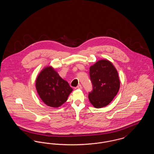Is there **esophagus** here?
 I'll return each mask as SVG.
<instances>
[{
  "label": "esophagus",
  "mask_w": 154,
  "mask_h": 154,
  "mask_svg": "<svg viewBox=\"0 0 154 154\" xmlns=\"http://www.w3.org/2000/svg\"><path fill=\"white\" fill-rule=\"evenodd\" d=\"M77 89H82V86H81V85H80V84L78 85H77Z\"/></svg>",
  "instance_id": "obj_1"
}]
</instances>
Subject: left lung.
Returning a JSON list of instances; mask_svg holds the SVG:
<instances>
[{
	"label": "left lung",
	"instance_id": "left-lung-1",
	"mask_svg": "<svg viewBox=\"0 0 154 154\" xmlns=\"http://www.w3.org/2000/svg\"><path fill=\"white\" fill-rule=\"evenodd\" d=\"M92 90L88 98L95 108L107 106L117 95L120 87L118 74L115 67L107 60H100L89 69Z\"/></svg>",
	"mask_w": 154,
	"mask_h": 154
}]
</instances>
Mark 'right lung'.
I'll list each match as a JSON object with an SVG mask.
<instances>
[{
	"mask_svg": "<svg viewBox=\"0 0 154 154\" xmlns=\"http://www.w3.org/2000/svg\"><path fill=\"white\" fill-rule=\"evenodd\" d=\"M37 91L43 102L52 107H58L66 102L73 89L51 67H47L38 75Z\"/></svg>",
	"mask_w": 154,
	"mask_h": 154,
	"instance_id": "right-lung-1",
	"label": "right lung"
}]
</instances>
